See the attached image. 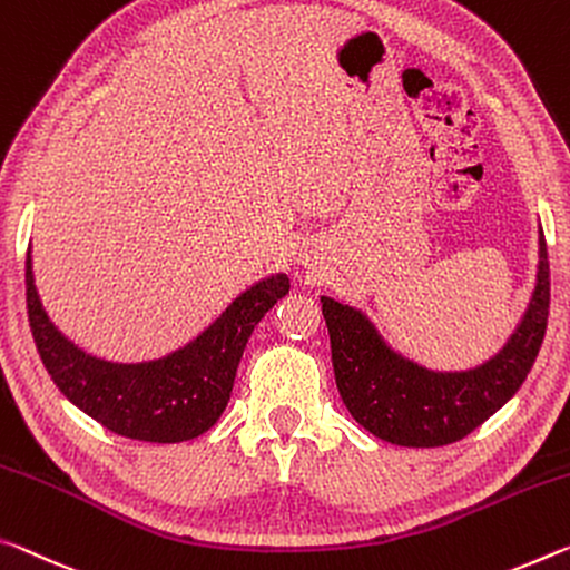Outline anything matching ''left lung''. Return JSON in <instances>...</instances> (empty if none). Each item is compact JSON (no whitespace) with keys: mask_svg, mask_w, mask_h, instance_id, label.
Segmentation results:
<instances>
[{"mask_svg":"<svg viewBox=\"0 0 570 570\" xmlns=\"http://www.w3.org/2000/svg\"><path fill=\"white\" fill-rule=\"evenodd\" d=\"M320 302L330 330L334 381L352 419L395 446L454 444L520 391L543 345L550 304L543 228L525 312L508 342L476 367L431 370L395 350L363 309L334 296H320Z\"/></svg>","mask_w":570,"mask_h":570,"instance_id":"left-lung-1","label":"left lung"}]
</instances>
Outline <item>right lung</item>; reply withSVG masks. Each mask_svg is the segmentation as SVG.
I'll return each mask as SVG.
<instances>
[{"label": "right lung", "mask_w": 570, "mask_h": 570, "mask_svg": "<svg viewBox=\"0 0 570 570\" xmlns=\"http://www.w3.org/2000/svg\"><path fill=\"white\" fill-rule=\"evenodd\" d=\"M24 284L35 345L58 391L108 431L151 444L189 441L220 419L253 327L288 294L284 271L264 276L187 345L155 360L121 363L83 350L50 320L35 286L32 246Z\"/></svg>", "instance_id": "right-lung-1"}]
</instances>
